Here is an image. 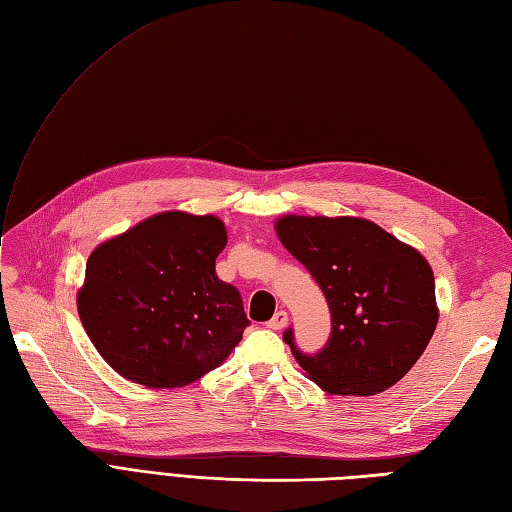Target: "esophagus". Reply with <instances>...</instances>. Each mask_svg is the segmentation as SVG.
<instances>
[{"label": "esophagus", "mask_w": 512, "mask_h": 512, "mask_svg": "<svg viewBox=\"0 0 512 512\" xmlns=\"http://www.w3.org/2000/svg\"><path fill=\"white\" fill-rule=\"evenodd\" d=\"M286 323H289V315H286L284 310H278V313L271 317V321L267 323V326H269L271 330H282V328L286 326Z\"/></svg>", "instance_id": "obj_1"}]
</instances>
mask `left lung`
<instances>
[{
    "label": "left lung",
    "instance_id": "1",
    "mask_svg": "<svg viewBox=\"0 0 512 512\" xmlns=\"http://www.w3.org/2000/svg\"><path fill=\"white\" fill-rule=\"evenodd\" d=\"M273 228L332 315L330 341L315 356L297 352L284 332L304 376L330 395L356 397L400 382L439 323L434 273L419 249L363 217L282 215Z\"/></svg>",
    "mask_w": 512,
    "mask_h": 512
}]
</instances>
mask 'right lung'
I'll list each match as a JSON object with an SVG mask.
<instances>
[{"label": "right lung", "instance_id": "obj_1", "mask_svg": "<svg viewBox=\"0 0 512 512\" xmlns=\"http://www.w3.org/2000/svg\"><path fill=\"white\" fill-rule=\"evenodd\" d=\"M226 243L219 217L165 210L93 249L78 315L119 376L180 389L232 354L249 321L239 291L217 278Z\"/></svg>", "mask_w": 512, "mask_h": 512}]
</instances>
